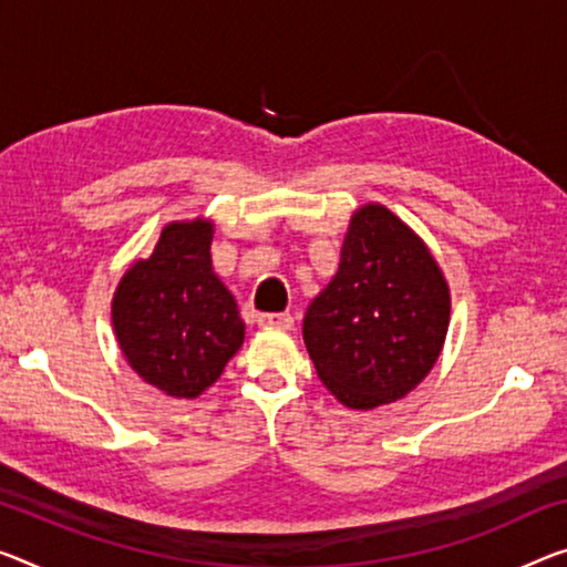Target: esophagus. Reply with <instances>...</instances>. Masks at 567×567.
<instances>
[{"label": "esophagus", "mask_w": 567, "mask_h": 567, "mask_svg": "<svg viewBox=\"0 0 567 567\" xmlns=\"http://www.w3.org/2000/svg\"><path fill=\"white\" fill-rule=\"evenodd\" d=\"M258 324L266 329H291L293 317L291 313H260Z\"/></svg>", "instance_id": "1"}]
</instances>
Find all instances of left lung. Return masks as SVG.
Masks as SVG:
<instances>
[{
	"label": "left lung",
	"instance_id": "left-lung-1",
	"mask_svg": "<svg viewBox=\"0 0 567 567\" xmlns=\"http://www.w3.org/2000/svg\"><path fill=\"white\" fill-rule=\"evenodd\" d=\"M451 293L425 243L388 210L364 205L347 228L339 268L303 317L319 380L352 411L395 403L433 370Z\"/></svg>",
	"mask_w": 567,
	"mask_h": 567
}]
</instances>
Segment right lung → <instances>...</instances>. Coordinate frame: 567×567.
<instances>
[{"mask_svg": "<svg viewBox=\"0 0 567 567\" xmlns=\"http://www.w3.org/2000/svg\"><path fill=\"white\" fill-rule=\"evenodd\" d=\"M213 233L203 217L169 223L154 254L126 268L111 301L126 362L169 398L203 395L246 339L238 303L213 271Z\"/></svg>", "mask_w": 567, "mask_h": 567, "instance_id": "right-lung-1", "label": "right lung"}]
</instances>
